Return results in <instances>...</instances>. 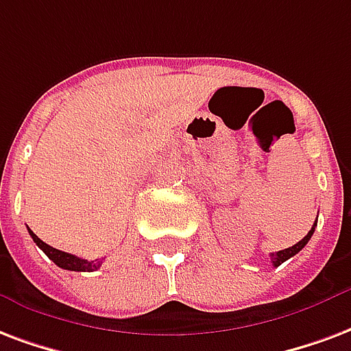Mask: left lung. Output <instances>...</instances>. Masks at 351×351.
Returning <instances> with one entry per match:
<instances>
[{
	"label": "left lung",
	"instance_id": "left-lung-1",
	"mask_svg": "<svg viewBox=\"0 0 351 351\" xmlns=\"http://www.w3.org/2000/svg\"><path fill=\"white\" fill-rule=\"evenodd\" d=\"M314 228H316V221H314L313 228H311V230H308V232H307V236H305L303 240L298 241L295 245H292V247H288V249H282V251H277V253H271V255H269V258H271V264H274L275 268H277V266H281L282 262L288 261L290 256L298 255V253H300L301 249H303V247H305V245H307L308 240H311V236H313Z\"/></svg>",
	"mask_w": 351,
	"mask_h": 351
}]
</instances>
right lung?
<instances>
[{
    "label": "right lung",
    "instance_id": "1",
    "mask_svg": "<svg viewBox=\"0 0 351 351\" xmlns=\"http://www.w3.org/2000/svg\"><path fill=\"white\" fill-rule=\"evenodd\" d=\"M29 234L33 238V241L37 243L38 247L43 249L44 253L48 255L50 261H53L63 269H70V271H95V269L100 268V262L102 261H85V258H80L76 255H70V253H64V251H59V249L51 247L48 243H44L40 238H38L33 230L29 228Z\"/></svg>",
    "mask_w": 351,
    "mask_h": 351
}]
</instances>
